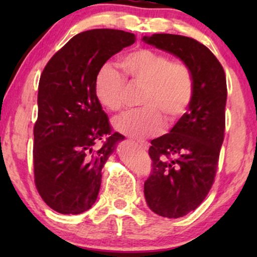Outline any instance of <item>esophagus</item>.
Segmentation results:
<instances>
[{
    "instance_id": "34e87169",
    "label": "esophagus",
    "mask_w": 257,
    "mask_h": 257,
    "mask_svg": "<svg viewBox=\"0 0 257 257\" xmlns=\"http://www.w3.org/2000/svg\"><path fill=\"white\" fill-rule=\"evenodd\" d=\"M137 145H138V147H140L141 150H144V151H146V150L149 149V144L147 143H138Z\"/></svg>"
}]
</instances>
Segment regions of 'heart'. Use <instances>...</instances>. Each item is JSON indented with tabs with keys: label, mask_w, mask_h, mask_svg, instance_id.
Here are the masks:
<instances>
[{
	"label": "heart",
	"mask_w": 257,
	"mask_h": 257,
	"mask_svg": "<svg viewBox=\"0 0 257 257\" xmlns=\"http://www.w3.org/2000/svg\"><path fill=\"white\" fill-rule=\"evenodd\" d=\"M120 64L131 83L144 87L140 98L144 108L114 119L117 132L137 139L153 137L163 131V117L174 123L185 116L194 93L193 76L187 65L147 48L128 53ZM124 91L123 76L112 65H102L94 82L100 104L106 110L119 112L124 107Z\"/></svg>",
	"instance_id": "1"
}]
</instances>
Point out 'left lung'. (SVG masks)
I'll return each mask as SVG.
<instances>
[{
  "label": "left lung",
  "mask_w": 257,
  "mask_h": 257,
  "mask_svg": "<svg viewBox=\"0 0 257 257\" xmlns=\"http://www.w3.org/2000/svg\"><path fill=\"white\" fill-rule=\"evenodd\" d=\"M143 41L179 58L194 81L187 113L170 133L151 141L153 169L144 185L153 213L178 219L194 210L213 186L225 133L226 76L216 57L193 38L155 34Z\"/></svg>",
  "instance_id": "left-lung-1"
}]
</instances>
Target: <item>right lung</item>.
<instances>
[{"label":"right lung","mask_w":257,"mask_h":257,"mask_svg":"<svg viewBox=\"0 0 257 257\" xmlns=\"http://www.w3.org/2000/svg\"><path fill=\"white\" fill-rule=\"evenodd\" d=\"M135 41L134 34L113 29L81 32L53 55L41 75L34 128L35 184L46 204L58 213L76 215L91 208L102 167L124 140L111 133L94 82L100 67ZM100 140L104 144L99 148Z\"/></svg>","instance_id":"add662e5"}]
</instances>
